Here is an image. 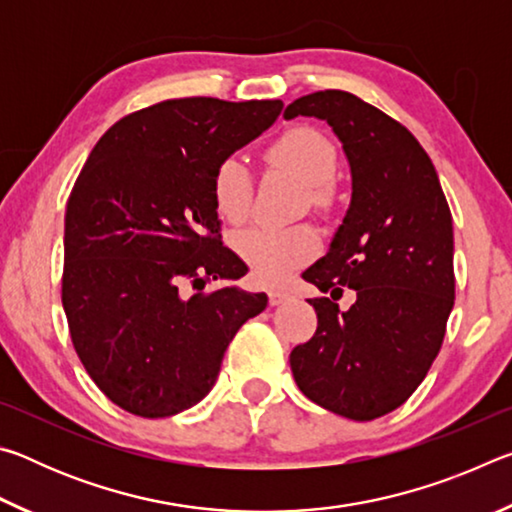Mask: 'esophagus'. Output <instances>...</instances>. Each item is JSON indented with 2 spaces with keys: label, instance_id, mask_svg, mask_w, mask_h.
Segmentation results:
<instances>
[{
  "label": "esophagus",
  "instance_id": "34e87169",
  "mask_svg": "<svg viewBox=\"0 0 512 512\" xmlns=\"http://www.w3.org/2000/svg\"><path fill=\"white\" fill-rule=\"evenodd\" d=\"M291 296L287 291H282V289H271L268 291V302H271L273 307H277V305H282V302H287Z\"/></svg>",
  "mask_w": 512,
  "mask_h": 512
}]
</instances>
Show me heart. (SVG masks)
<instances>
[{"label":"heart","instance_id":"heart-1","mask_svg":"<svg viewBox=\"0 0 512 512\" xmlns=\"http://www.w3.org/2000/svg\"><path fill=\"white\" fill-rule=\"evenodd\" d=\"M268 158L280 164L302 183L311 187V205L325 210L332 201L329 183L336 173V151L314 128H291L277 137ZM212 201L221 219L241 223L253 203V183L244 160L225 158L212 176ZM316 235L305 225L296 228H268L253 225L232 237V248L250 268V275L262 284H282L300 264L316 253Z\"/></svg>","mask_w":512,"mask_h":512}]
</instances>
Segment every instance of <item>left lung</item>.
I'll list each match as a JSON object with an SVG mask.
<instances>
[{
	"label": "left lung",
	"mask_w": 512,
	"mask_h": 512,
	"mask_svg": "<svg viewBox=\"0 0 512 512\" xmlns=\"http://www.w3.org/2000/svg\"><path fill=\"white\" fill-rule=\"evenodd\" d=\"M327 121L343 144L352 201L325 257L302 277L318 327L291 352L302 393L350 420L395 411L427 377L454 307L452 212L427 151L386 112L350 92L323 90L284 117ZM358 291L343 312L342 287Z\"/></svg>",
	"instance_id": "obj_1"
}]
</instances>
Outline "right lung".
<instances>
[{
    "label": "right lung",
    "instance_id": "add662e5",
    "mask_svg": "<svg viewBox=\"0 0 512 512\" xmlns=\"http://www.w3.org/2000/svg\"><path fill=\"white\" fill-rule=\"evenodd\" d=\"M282 101L169 99L103 133L65 212L63 309L101 393L140 418H169L212 391L223 354L266 293L223 287L244 264L221 244L219 162L282 112ZM192 283L199 293L182 291Z\"/></svg>",
    "mask_w": 512,
    "mask_h": 512
}]
</instances>
